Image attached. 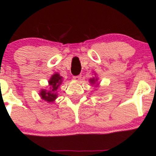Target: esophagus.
Here are the masks:
<instances>
[{
	"mask_svg": "<svg viewBox=\"0 0 156 156\" xmlns=\"http://www.w3.org/2000/svg\"><path fill=\"white\" fill-rule=\"evenodd\" d=\"M81 77H82L81 75H78V76H73V79H74V80H75V81H79L81 80Z\"/></svg>",
	"mask_w": 156,
	"mask_h": 156,
	"instance_id": "obj_1",
	"label": "esophagus"
}]
</instances>
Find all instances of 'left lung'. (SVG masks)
Masks as SVG:
<instances>
[{"instance_id":"1","label":"left lung","mask_w":156,"mask_h":156,"mask_svg":"<svg viewBox=\"0 0 156 156\" xmlns=\"http://www.w3.org/2000/svg\"><path fill=\"white\" fill-rule=\"evenodd\" d=\"M98 79L97 78H92V79H90V80H89V82H90V83L91 84H95V82H97Z\"/></svg>"}]
</instances>
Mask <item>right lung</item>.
Returning a JSON list of instances; mask_svg holds the SVG:
<instances>
[{"instance_id":"right-lung-1","label":"right lung","mask_w":156,"mask_h":156,"mask_svg":"<svg viewBox=\"0 0 156 156\" xmlns=\"http://www.w3.org/2000/svg\"><path fill=\"white\" fill-rule=\"evenodd\" d=\"M62 82V77L58 73H55L51 76L50 80H49V85H50V90L47 91L46 89H42L40 92V96L42 99L49 102H53L57 99V89H58L59 85Z\"/></svg>"}]
</instances>
